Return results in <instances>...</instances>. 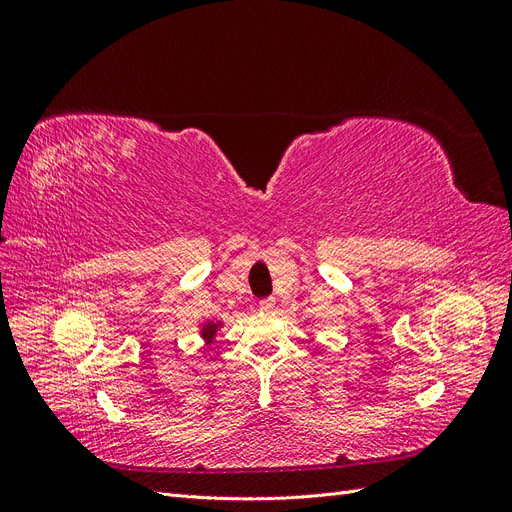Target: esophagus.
<instances>
[{"instance_id": "obj_1", "label": "esophagus", "mask_w": 512, "mask_h": 512, "mask_svg": "<svg viewBox=\"0 0 512 512\" xmlns=\"http://www.w3.org/2000/svg\"><path fill=\"white\" fill-rule=\"evenodd\" d=\"M258 305H260V309H265V312H269V309H273V307H275V299H273V297H269V299H262Z\"/></svg>"}]
</instances>
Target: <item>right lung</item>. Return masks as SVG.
<instances>
[{"label": "right lung", "instance_id": "obj_1", "mask_svg": "<svg viewBox=\"0 0 512 512\" xmlns=\"http://www.w3.org/2000/svg\"><path fill=\"white\" fill-rule=\"evenodd\" d=\"M222 327V322H213V320H209V322H205L203 327H200V335H203V339L207 344H211L213 342V337H215V333H218V329Z\"/></svg>", "mask_w": 512, "mask_h": 512}]
</instances>
